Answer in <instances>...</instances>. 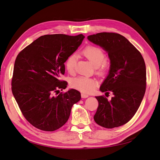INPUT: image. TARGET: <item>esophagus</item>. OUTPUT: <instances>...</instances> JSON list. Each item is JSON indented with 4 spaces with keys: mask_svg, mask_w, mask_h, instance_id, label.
Returning a JSON list of instances; mask_svg holds the SVG:
<instances>
[{
    "mask_svg": "<svg viewBox=\"0 0 160 160\" xmlns=\"http://www.w3.org/2000/svg\"><path fill=\"white\" fill-rule=\"evenodd\" d=\"M89 95H87V94H85V93H81V98H88Z\"/></svg>",
    "mask_w": 160,
    "mask_h": 160,
    "instance_id": "obj_1",
    "label": "esophagus"
}]
</instances>
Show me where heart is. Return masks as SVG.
Masks as SVG:
<instances>
[{"label":"heart","mask_w":160,"mask_h":160,"mask_svg":"<svg viewBox=\"0 0 160 160\" xmlns=\"http://www.w3.org/2000/svg\"><path fill=\"white\" fill-rule=\"evenodd\" d=\"M83 54L96 69V71L99 75H103L107 72L109 69V62L105 59L106 55L105 52L101 48L89 45L86 47L82 51ZM76 65V57L75 55H71L67 57L65 62L66 69L69 72H72L75 70ZM98 82L95 78L92 77L78 76L72 79L71 81V85L82 93H90L93 91Z\"/></svg>","instance_id":"b5f03b06"}]
</instances>
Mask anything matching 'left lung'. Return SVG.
<instances>
[{
	"mask_svg": "<svg viewBox=\"0 0 160 160\" xmlns=\"http://www.w3.org/2000/svg\"><path fill=\"white\" fill-rule=\"evenodd\" d=\"M88 40L108 52L109 74L100 91L113 96L95 97L99 105L94 115L100 126L111 129L127 123L137 112L146 89V68L140 52L125 37L115 32H99Z\"/></svg>",
	"mask_w": 160,
	"mask_h": 160,
	"instance_id": "8db88e82",
	"label": "left lung"
}]
</instances>
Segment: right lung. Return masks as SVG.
Masks as SVG:
<instances>
[{
	"label": "right lung",
	"mask_w": 160,
	"mask_h": 160,
	"mask_svg": "<svg viewBox=\"0 0 160 160\" xmlns=\"http://www.w3.org/2000/svg\"><path fill=\"white\" fill-rule=\"evenodd\" d=\"M84 36L63 34L40 37L17 55L12 78V92L25 119L32 126L53 132L68 120L81 93L61 81L65 62L81 44ZM56 94L55 96L54 95Z\"/></svg>",
	"instance_id": "1"
}]
</instances>
